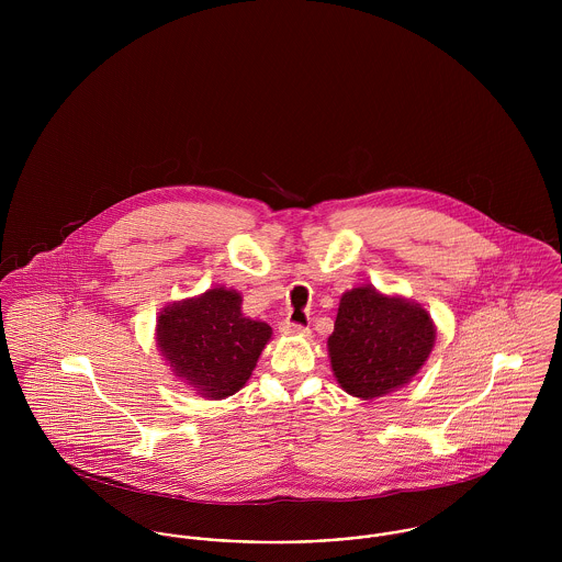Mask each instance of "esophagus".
I'll return each mask as SVG.
<instances>
[{"instance_id": "34e87169", "label": "esophagus", "mask_w": 562, "mask_h": 562, "mask_svg": "<svg viewBox=\"0 0 562 562\" xmlns=\"http://www.w3.org/2000/svg\"><path fill=\"white\" fill-rule=\"evenodd\" d=\"M279 330H281L283 335H307V333H310L307 326H303V324H299V322L294 321L281 322V324H279Z\"/></svg>"}]
</instances>
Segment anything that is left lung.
I'll use <instances>...</instances> for the list:
<instances>
[{"instance_id":"1","label":"left lung","mask_w":562,"mask_h":562,"mask_svg":"<svg viewBox=\"0 0 562 562\" xmlns=\"http://www.w3.org/2000/svg\"><path fill=\"white\" fill-rule=\"evenodd\" d=\"M432 344L435 326L426 310L366 285L341 296L328 355L339 385L370 401L408 383Z\"/></svg>"}]
</instances>
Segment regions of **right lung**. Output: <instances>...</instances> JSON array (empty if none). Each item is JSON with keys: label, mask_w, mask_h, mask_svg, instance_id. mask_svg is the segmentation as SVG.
<instances>
[{"label": "right lung", "mask_w": 562, "mask_h": 562, "mask_svg": "<svg viewBox=\"0 0 562 562\" xmlns=\"http://www.w3.org/2000/svg\"><path fill=\"white\" fill-rule=\"evenodd\" d=\"M241 296L216 288L161 312L158 344L177 376L207 398H227L248 381L272 328L244 318Z\"/></svg>", "instance_id": "obj_1"}]
</instances>
